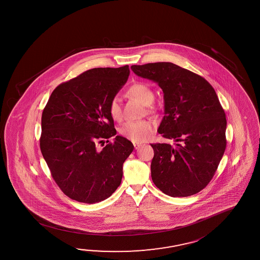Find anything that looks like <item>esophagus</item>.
<instances>
[{
  "label": "esophagus",
  "instance_id": "1",
  "mask_svg": "<svg viewBox=\"0 0 260 260\" xmlns=\"http://www.w3.org/2000/svg\"><path fill=\"white\" fill-rule=\"evenodd\" d=\"M133 145H134V148L137 150L140 147H142V143H133Z\"/></svg>",
  "mask_w": 260,
  "mask_h": 260
}]
</instances>
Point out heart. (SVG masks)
Returning a JSON list of instances; mask_svg holds the SVG:
<instances>
[{
	"label": "heart",
	"instance_id": "b5f03b06",
	"mask_svg": "<svg viewBox=\"0 0 260 260\" xmlns=\"http://www.w3.org/2000/svg\"><path fill=\"white\" fill-rule=\"evenodd\" d=\"M127 93L138 99L144 106H150L154 98L152 89L142 83H134L127 90ZM108 112L114 120H121L122 108L120 99L118 96H114L109 101ZM154 128L155 126L152 120L143 119L139 121H128L123 124L119 128V133L132 142H143L152 137L154 133Z\"/></svg>",
	"mask_w": 260,
	"mask_h": 260
}]
</instances>
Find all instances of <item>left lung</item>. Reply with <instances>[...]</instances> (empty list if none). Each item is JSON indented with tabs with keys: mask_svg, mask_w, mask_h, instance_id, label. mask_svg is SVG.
<instances>
[{
	"mask_svg": "<svg viewBox=\"0 0 260 260\" xmlns=\"http://www.w3.org/2000/svg\"><path fill=\"white\" fill-rule=\"evenodd\" d=\"M133 73L158 83L165 116L158 127L176 143L151 144L152 182L168 196L188 197L205 187L226 148L225 113L208 81L172 62L133 65Z\"/></svg>",
	"mask_w": 260,
	"mask_h": 260,
	"instance_id": "left-lung-1",
	"label": "left lung"
}]
</instances>
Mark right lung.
I'll return each mask as SVG.
<instances>
[{"instance_id":"add662e5","label":"right lung","mask_w":260,"mask_h":260,"mask_svg":"<svg viewBox=\"0 0 260 260\" xmlns=\"http://www.w3.org/2000/svg\"><path fill=\"white\" fill-rule=\"evenodd\" d=\"M128 75V65L91 69L60 83L49 96L41 118L40 150L55 182L72 200L100 202L121 183L133 143L122 136L102 150L96 143L117 134L108 103Z\"/></svg>"}]
</instances>
